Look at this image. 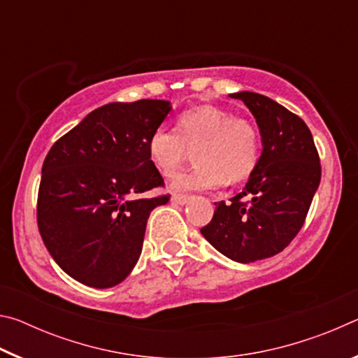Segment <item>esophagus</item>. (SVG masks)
I'll list each match as a JSON object with an SVG mask.
<instances>
[{
  "instance_id": "34e87169",
  "label": "esophagus",
  "mask_w": 358,
  "mask_h": 358,
  "mask_svg": "<svg viewBox=\"0 0 358 358\" xmlns=\"http://www.w3.org/2000/svg\"><path fill=\"white\" fill-rule=\"evenodd\" d=\"M189 196H186V194H173L172 196V202L175 203H180V205H185L187 201H189Z\"/></svg>"
}]
</instances>
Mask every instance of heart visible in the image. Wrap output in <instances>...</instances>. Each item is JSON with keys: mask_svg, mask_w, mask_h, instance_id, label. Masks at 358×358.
<instances>
[{"mask_svg": "<svg viewBox=\"0 0 358 358\" xmlns=\"http://www.w3.org/2000/svg\"><path fill=\"white\" fill-rule=\"evenodd\" d=\"M194 148L197 164L175 178V189H211L227 178L250 177L259 162L260 134L251 120L201 106L180 113L177 129L159 126L148 138L150 159L169 178L178 173Z\"/></svg>", "mask_w": 358, "mask_h": 358, "instance_id": "1", "label": "heart"}]
</instances>
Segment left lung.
Returning <instances> with one entry per match:
<instances>
[{"label":"left lung","mask_w":358,"mask_h":358,"mask_svg":"<svg viewBox=\"0 0 358 358\" xmlns=\"http://www.w3.org/2000/svg\"><path fill=\"white\" fill-rule=\"evenodd\" d=\"M230 98L252 112L264 150L243 191L230 202H216L201 232L224 256L250 264L281 252L300 232L320 183V159L299 115L259 93Z\"/></svg>","instance_id":"left-lung-1"}]
</instances>
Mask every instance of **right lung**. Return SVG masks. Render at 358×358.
<instances>
[{"instance_id": "obj_1", "label": "right lung", "mask_w": 358, "mask_h": 358, "mask_svg": "<svg viewBox=\"0 0 358 358\" xmlns=\"http://www.w3.org/2000/svg\"><path fill=\"white\" fill-rule=\"evenodd\" d=\"M169 110L171 104L157 99L102 106L45 156L39 234L55 262L85 286L113 287L131 273L150 213L171 199L138 197L166 186L150 159L148 138Z\"/></svg>"}]
</instances>
